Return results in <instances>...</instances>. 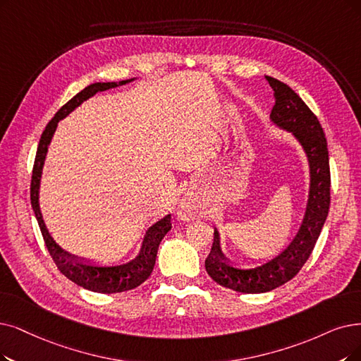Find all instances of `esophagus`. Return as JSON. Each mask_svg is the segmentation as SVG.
Instances as JSON below:
<instances>
[{
	"mask_svg": "<svg viewBox=\"0 0 361 361\" xmlns=\"http://www.w3.org/2000/svg\"><path fill=\"white\" fill-rule=\"evenodd\" d=\"M179 218L182 221H190L191 218H194L195 214V207L192 206V201L190 198H183L180 201V206H179Z\"/></svg>",
	"mask_w": 361,
	"mask_h": 361,
	"instance_id": "obj_1",
	"label": "esophagus"
}]
</instances>
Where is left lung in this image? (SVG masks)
<instances>
[{
	"instance_id": "8db88e82",
	"label": "left lung",
	"mask_w": 361,
	"mask_h": 361,
	"mask_svg": "<svg viewBox=\"0 0 361 361\" xmlns=\"http://www.w3.org/2000/svg\"><path fill=\"white\" fill-rule=\"evenodd\" d=\"M265 78L276 97L269 120L290 132L308 158L310 192L304 219L295 238L279 256L261 267L238 268L231 264L221 249L219 231L214 228L206 271L218 284L241 293H265L292 280L308 261L330 206L329 151L320 121L289 85L268 75Z\"/></svg>"
}]
</instances>
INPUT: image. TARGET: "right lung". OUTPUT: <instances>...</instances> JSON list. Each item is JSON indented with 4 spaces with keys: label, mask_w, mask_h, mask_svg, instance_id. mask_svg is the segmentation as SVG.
<instances>
[{
    "label": "right lung",
    "mask_w": 361,
    "mask_h": 361,
    "mask_svg": "<svg viewBox=\"0 0 361 361\" xmlns=\"http://www.w3.org/2000/svg\"><path fill=\"white\" fill-rule=\"evenodd\" d=\"M132 80H124L120 82H94L77 93L72 97L68 104H65L59 111L56 112L51 121L47 124L46 130L42 132L38 149L35 155V163L32 170V180H31V204L35 213V218L38 221L39 229L42 238L46 241L47 250L50 256L53 257L54 264L59 268V271L63 274L66 279L74 281L75 284L84 287V289L97 292V293H120L126 290H132L135 287L140 286L145 281L154 269L155 259L158 246H160L161 240L164 235L171 229V214H166L163 219L157 221L154 225H151L147 231L145 237H143L140 250L137 256L132 261L120 265H99L94 262L87 261L84 257H78L75 255H71L65 252L59 244H56L53 237L49 234V229L42 221V214L39 210V182L42 175V167H44L47 149L51 142V137L56 132L57 123L63 120L66 115H69L77 106H80L84 100L90 99L97 92H105L108 89H114L117 85H123L133 81Z\"/></svg>",
    "instance_id": "1"
}]
</instances>
